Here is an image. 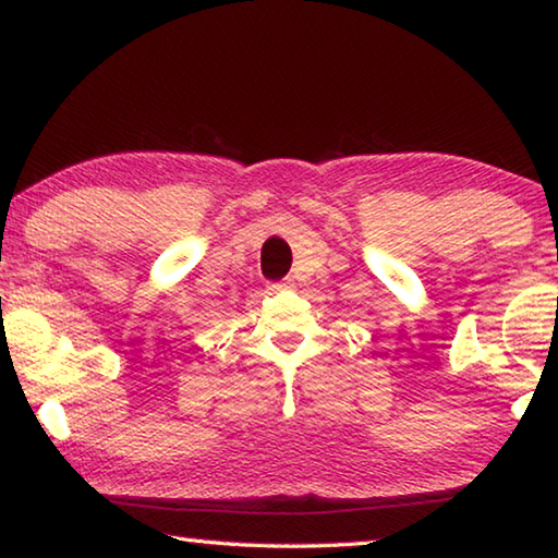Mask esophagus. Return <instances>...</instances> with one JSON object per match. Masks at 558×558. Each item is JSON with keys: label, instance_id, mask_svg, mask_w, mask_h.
<instances>
[{"label": "esophagus", "instance_id": "obj_1", "mask_svg": "<svg viewBox=\"0 0 558 558\" xmlns=\"http://www.w3.org/2000/svg\"><path fill=\"white\" fill-rule=\"evenodd\" d=\"M271 291H281V289H294V279H284V281H277V284H269Z\"/></svg>", "mask_w": 558, "mask_h": 558}]
</instances>
